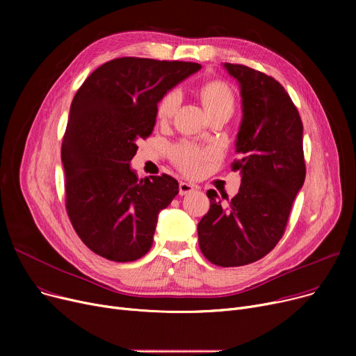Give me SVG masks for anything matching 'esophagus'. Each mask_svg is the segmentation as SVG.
Listing matches in <instances>:
<instances>
[{
  "mask_svg": "<svg viewBox=\"0 0 356 356\" xmlns=\"http://www.w3.org/2000/svg\"><path fill=\"white\" fill-rule=\"evenodd\" d=\"M193 191H195V186H193V184L186 183V181H180V184H179V195H180V196L192 193Z\"/></svg>",
  "mask_w": 356,
  "mask_h": 356,
  "instance_id": "obj_1",
  "label": "esophagus"
}]
</instances>
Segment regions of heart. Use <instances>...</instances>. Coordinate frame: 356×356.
<instances>
[{
	"mask_svg": "<svg viewBox=\"0 0 356 356\" xmlns=\"http://www.w3.org/2000/svg\"><path fill=\"white\" fill-rule=\"evenodd\" d=\"M202 102L209 112V115L218 112L232 114L235 109V95L229 85L222 81H213L204 85L200 90ZM183 99V93L179 88L167 90L157 105V117L161 122L170 121ZM216 152L209 147H200L191 141H180L170 149L173 164L186 175H196L202 165L212 160Z\"/></svg>",
	"mask_w": 356,
	"mask_h": 356,
	"instance_id": "b5f03b06",
	"label": "heart"
}]
</instances>
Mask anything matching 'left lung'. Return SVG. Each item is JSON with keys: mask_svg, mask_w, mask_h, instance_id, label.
<instances>
[{"mask_svg": "<svg viewBox=\"0 0 356 356\" xmlns=\"http://www.w3.org/2000/svg\"><path fill=\"white\" fill-rule=\"evenodd\" d=\"M241 86L244 117L236 137L242 175L236 196L223 203L208 192L211 209L197 225L202 254L219 267L247 266L266 257L284 235L306 177L303 122L283 85L244 65H223Z\"/></svg>", "mask_w": 356, "mask_h": 356, "instance_id": "obj_1", "label": "left lung"}]
</instances>
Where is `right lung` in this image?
<instances>
[{
    "mask_svg": "<svg viewBox=\"0 0 356 356\" xmlns=\"http://www.w3.org/2000/svg\"><path fill=\"white\" fill-rule=\"evenodd\" d=\"M199 63L118 58L78 89L62 143L66 212L95 254L117 263L145 255L159 212L179 193L168 175L140 179L129 168L140 138L152 136L157 104Z\"/></svg>",
    "mask_w": 356,
    "mask_h": 356,
    "instance_id": "right-lung-1",
    "label": "right lung"
}]
</instances>
